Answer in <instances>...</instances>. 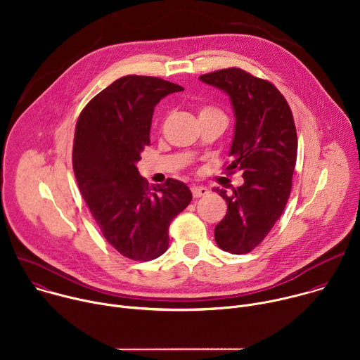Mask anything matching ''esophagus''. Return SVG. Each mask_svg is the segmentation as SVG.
<instances>
[{
    "instance_id": "obj_1",
    "label": "esophagus",
    "mask_w": 360,
    "mask_h": 360,
    "mask_svg": "<svg viewBox=\"0 0 360 360\" xmlns=\"http://www.w3.org/2000/svg\"><path fill=\"white\" fill-rule=\"evenodd\" d=\"M191 191H192L193 198H200V196H205V195L210 193V191L207 188H203V186H192Z\"/></svg>"
}]
</instances>
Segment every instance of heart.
Instances as JSON below:
<instances>
[{
	"instance_id": "b5f03b06",
	"label": "heart",
	"mask_w": 360,
	"mask_h": 360,
	"mask_svg": "<svg viewBox=\"0 0 360 360\" xmlns=\"http://www.w3.org/2000/svg\"><path fill=\"white\" fill-rule=\"evenodd\" d=\"M202 115H224V114L221 112V110L215 107H202L199 111V117Z\"/></svg>"
}]
</instances>
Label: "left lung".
<instances>
[{"label":"left lung","mask_w":360,"mask_h":360,"mask_svg":"<svg viewBox=\"0 0 360 360\" xmlns=\"http://www.w3.org/2000/svg\"><path fill=\"white\" fill-rule=\"evenodd\" d=\"M228 94L235 114L229 174L240 171L243 185L215 191L226 200L225 218L215 226L218 246L243 255L258 246L281 218L292 189L297 135L285 96L265 79L240 68L200 75Z\"/></svg>","instance_id":"left-lung-1"}]
</instances>
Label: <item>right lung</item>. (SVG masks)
Here are the masks:
<instances>
[{
    "mask_svg": "<svg viewBox=\"0 0 360 360\" xmlns=\"http://www.w3.org/2000/svg\"><path fill=\"white\" fill-rule=\"evenodd\" d=\"M181 85L127 75L95 95L75 127L72 165L78 188L102 235L132 261H152L169 245L168 229L192 199L168 178L153 186L136 168L149 145L153 108Z\"/></svg>",
    "mask_w": 360,
    "mask_h": 360,
    "instance_id": "1",
    "label": "right lung"
}]
</instances>
